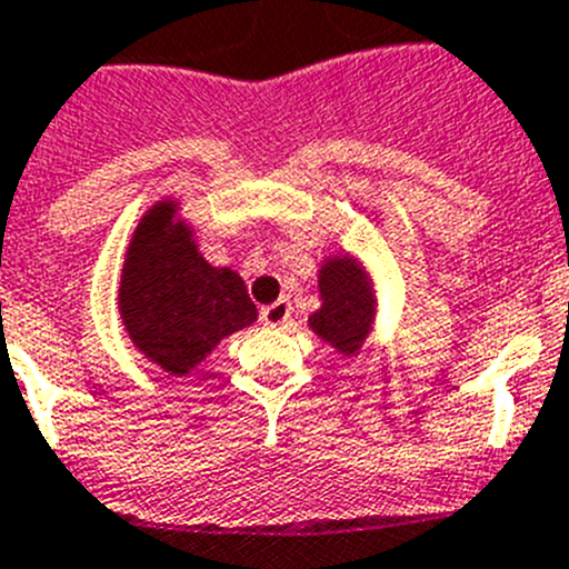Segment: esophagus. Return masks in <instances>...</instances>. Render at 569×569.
Segmentation results:
<instances>
[{
    "mask_svg": "<svg viewBox=\"0 0 569 569\" xmlns=\"http://www.w3.org/2000/svg\"><path fill=\"white\" fill-rule=\"evenodd\" d=\"M289 317H291V306L286 297H280V300H274L272 306H263V309H260V320H263V326H272V329L283 326Z\"/></svg>",
    "mask_w": 569,
    "mask_h": 569,
    "instance_id": "esophagus-1",
    "label": "esophagus"
}]
</instances>
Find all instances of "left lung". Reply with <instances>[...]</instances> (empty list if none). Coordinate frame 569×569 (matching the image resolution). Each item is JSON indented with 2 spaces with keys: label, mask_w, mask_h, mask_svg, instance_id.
<instances>
[{
  "label": "left lung",
  "mask_w": 569,
  "mask_h": 569,
  "mask_svg": "<svg viewBox=\"0 0 569 569\" xmlns=\"http://www.w3.org/2000/svg\"><path fill=\"white\" fill-rule=\"evenodd\" d=\"M317 291L320 309L309 317V329L337 355L357 357L377 326L380 303L371 272L357 254H329L317 269Z\"/></svg>",
  "instance_id": "8db88e82"
}]
</instances>
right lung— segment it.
Segmentation results:
<instances>
[{
	"label": "right lung",
	"instance_id": "obj_1",
	"mask_svg": "<svg viewBox=\"0 0 569 569\" xmlns=\"http://www.w3.org/2000/svg\"><path fill=\"white\" fill-rule=\"evenodd\" d=\"M116 303L132 346L172 377H187L218 342L258 320L243 278L203 258L172 196L132 229Z\"/></svg>",
	"mask_w": 569,
	"mask_h": 569
}]
</instances>
